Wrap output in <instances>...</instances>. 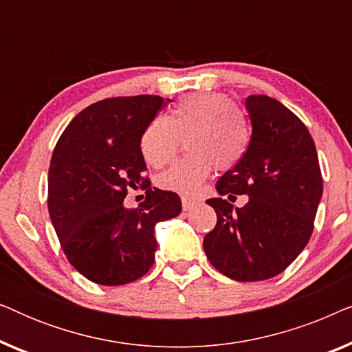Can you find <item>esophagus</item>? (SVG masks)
<instances>
[{
    "mask_svg": "<svg viewBox=\"0 0 352 352\" xmlns=\"http://www.w3.org/2000/svg\"><path fill=\"white\" fill-rule=\"evenodd\" d=\"M197 201L190 200V199H182V210L184 211H190L192 208H195Z\"/></svg>",
    "mask_w": 352,
    "mask_h": 352,
    "instance_id": "esophagus-1",
    "label": "esophagus"
}]
</instances>
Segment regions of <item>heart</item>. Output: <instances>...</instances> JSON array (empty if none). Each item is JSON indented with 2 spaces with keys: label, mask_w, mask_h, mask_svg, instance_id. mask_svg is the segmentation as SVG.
I'll return each instance as SVG.
<instances>
[{
  "label": "heart",
  "mask_w": 352,
  "mask_h": 352,
  "mask_svg": "<svg viewBox=\"0 0 352 352\" xmlns=\"http://www.w3.org/2000/svg\"><path fill=\"white\" fill-rule=\"evenodd\" d=\"M181 139L187 155L160 173L157 186L194 197L213 166L228 171L243 160L250 146V124L229 96L200 91L177 100L168 118L148 122L139 138V151L147 165L160 168L176 155Z\"/></svg>",
  "instance_id": "b5f03b06"
}]
</instances>
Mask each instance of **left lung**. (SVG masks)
<instances>
[{
    "instance_id": "1",
    "label": "left lung",
    "mask_w": 352,
    "mask_h": 352,
    "mask_svg": "<svg viewBox=\"0 0 352 352\" xmlns=\"http://www.w3.org/2000/svg\"><path fill=\"white\" fill-rule=\"evenodd\" d=\"M252 138L243 160L216 182L208 199L218 216L204 250L221 274L239 282L266 280L295 261L309 242L322 175L309 131L292 110L263 94L245 99ZM247 195L233 208L223 195Z\"/></svg>"
}]
</instances>
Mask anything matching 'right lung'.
Instances as JSON below:
<instances>
[{
	"instance_id": "1",
	"label": "right lung",
	"mask_w": 352,
	"mask_h": 352,
	"mask_svg": "<svg viewBox=\"0 0 352 352\" xmlns=\"http://www.w3.org/2000/svg\"><path fill=\"white\" fill-rule=\"evenodd\" d=\"M165 104L160 96L99 100L72 120L52 152L47 208L67 259L99 285L138 280L152 267L155 224L181 213L175 192L148 187L139 138ZM144 185L138 209L122 204Z\"/></svg>"
}]
</instances>
